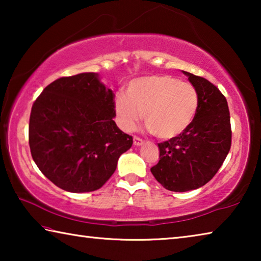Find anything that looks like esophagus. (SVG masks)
Instances as JSON below:
<instances>
[{
    "label": "esophagus",
    "mask_w": 261,
    "mask_h": 261,
    "mask_svg": "<svg viewBox=\"0 0 261 261\" xmlns=\"http://www.w3.org/2000/svg\"><path fill=\"white\" fill-rule=\"evenodd\" d=\"M143 144H144L143 139L139 138V137H137V136L134 137V145H135V146H140V145H143Z\"/></svg>",
    "instance_id": "esophagus-1"
}]
</instances>
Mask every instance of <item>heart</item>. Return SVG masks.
Masks as SVG:
<instances>
[{"instance_id":"1","label":"heart","mask_w":261,"mask_h":261,"mask_svg":"<svg viewBox=\"0 0 261 261\" xmlns=\"http://www.w3.org/2000/svg\"><path fill=\"white\" fill-rule=\"evenodd\" d=\"M199 98L191 84L169 74H151L131 81L126 94L115 99V110L123 130L132 131L143 112L148 130L160 139L175 138L196 117Z\"/></svg>"}]
</instances>
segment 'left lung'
Wrapping results in <instances>:
<instances>
[{
    "label": "left lung",
    "instance_id": "8db88e82",
    "mask_svg": "<svg viewBox=\"0 0 261 261\" xmlns=\"http://www.w3.org/2000/svg\"><path fill=\"white\" fill-rule=\"evenodd\" d=\"M183 72L198 92L197 115L182 135L158 144L160 160L151 168L158 182L175 192L190 191L210 182L231 146L226 96L206 78Z\"/></svg>",
    "mask_w": 261,
    "mask_h": 261
}]
</instances>
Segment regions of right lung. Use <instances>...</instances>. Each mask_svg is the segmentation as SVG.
<instances>
[{
    "instance_id": "add662e5",
    "label": "right lung",
    "mask_w": 261,
    "mask_h": 261,
    "mask_svg": "<svg viewBox=\"0 0 261 261\" xmlns=\"http://www.w3.org/2000/svg\"><path fill=\"white\" fill-rule=\"evenodd\" d=\"M115 94L93 72L61 77L45 87L30 115L29 144L41 173L69 192L100 189L134 138L113 117Z\"/></svg>"
}]
</instances>
